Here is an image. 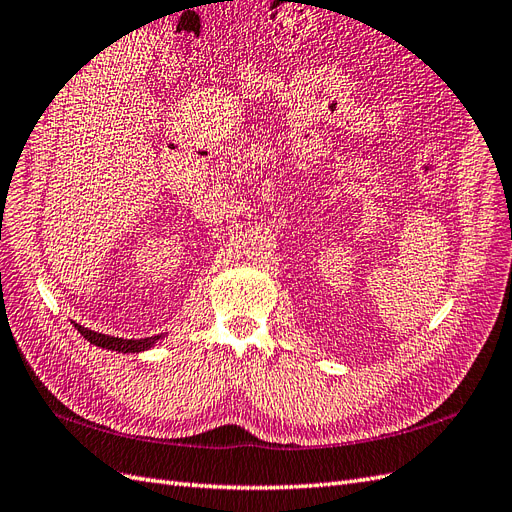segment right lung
I'll return each instance as SVG.
<instances>
[{"mask_svg":"<svg viewBox=\"0 0 512 512\" xmlns=\"http://www.w3.org/2000/svg\"><path fill=\"white\" fill-rule=\"evenodd\" d=\"M74 329L79 331L89 344H94L98 348H104V350H113V352H123V354H138V352H145L149 348L156 346L160 339L164 335H153V337H145V339H123V337H113V335H104V333H98V331H91V329H85L81 327V324L74 322Z\"/></svg>","mask_w":512,"mask_h":512,"instance_id":"add662e5","label":"right lung"}]
</instances>
